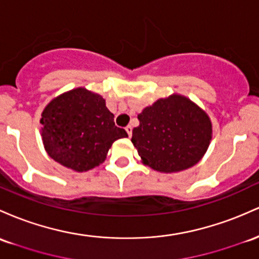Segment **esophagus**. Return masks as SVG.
<instances>
[{
  "label": "esophagus",
  "mask_w": 259,
  "mask_h": 259,
  "mask_svg": "<svg viewBox=\"0 0 259 259\" xmlns=\"http://www.w3.org/2000/svg\"><path fill=\"white\" fill-rule=\"evenodd\" d=\"M125 130H126L127 135H129V138H130V136H132V133H133V127L130 126V125H127V126L125 127Z\"/></svg>",
  "instance_id": "obj_1"
}]
</instances>
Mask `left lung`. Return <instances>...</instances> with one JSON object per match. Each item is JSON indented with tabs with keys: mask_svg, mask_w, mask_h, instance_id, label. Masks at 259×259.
Masks as SVG:
<instances>
[{
	"mask_svg": "<svg viewBox=\"0 0 259 259\" xmlns=\"http://www.w3.org/2000/svg\"><path fill=\"white\" fill-rule=\"evenodd\" d=\"M132 143L144 164L163 173L190 168L203 158L212 135L209 115L181 95L160 98L138 115Z\"/></svg>",
	"mask_w": 259,
	"mask_h": 259,
	"instance_id": "8db88e82",
	"label": "left lung"
}]
</instances>
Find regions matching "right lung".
Wrapping results in <instances>:
<instances>
[{"label": "right lung", "mask_w": 259, "mask_h": 259, "mask_svg": "<svg viewBox=\"0 0 259 259\" xmlns=\"http://www.w3.org/2000/svg\"><path fill=\"white\" fill-rule=\"evenodd\" d=\"M40 124L48 155L76 172L103 163L113 143L127 138L124 129L115 126L103 97L83 87L54 98L42 110Z\"/></svg>", "instance_id": "add662e5"}]
</instances>
